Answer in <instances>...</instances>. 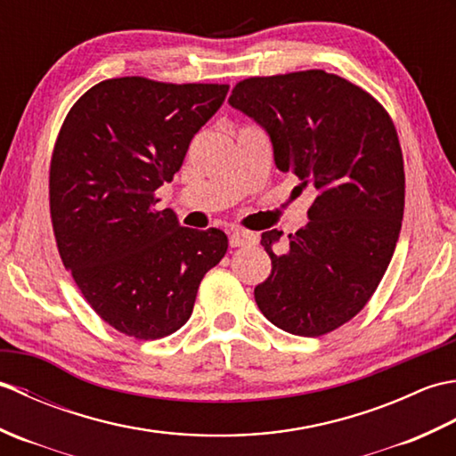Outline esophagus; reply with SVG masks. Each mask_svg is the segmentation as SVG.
Returning <instances> with one entry per match:
<instances>
[{
    "mask_svg": "<svg viewBox=\"0 0 456 456\" xmlns=\"http://www.w3.org/2000/svg\"><path fill=\"white\" fill-rule=\"evenodd\" d=\"M256 240V235L255 233H248V231H233V233L229 235V245L237 248V247H245V245H250L255 243Z\"/></svg>",
    "mask_w": 456,
    "mask_h": 456,
    "instance_id": "esophagus-1",
    "label": "esophagus"
}]
</instances>
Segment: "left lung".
Instances as JSON below:
<instances>
[{"instance_id":"obj_1","label":"left lung","mask_w":456,"mask_h":456,"mask_svg":"<svg viewBox=\"0 0 456 456\" xmlns=\"http://www.w3.org/2000/svg\"><path fill=\"white\" fill-rule=\"evenodd\" d=\"M233 108L268 131L274 162L317 196L309 223L276 243L260 239L273 273L255 288L270 323L299 337H322L361 312L376 292L398 243L403 157L394 121L361 86L325 70L240 80Z\"/></svg>"}]
</instances>
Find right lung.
<instances>
[{
  "label": "right lung",
  "mask_w": 456,
  "mask_h": 456,
  "mask_svg": "<svg viewBox=\"0 0 456 456\" xmlns=\"http://www.w3.org/2000/svg\"><path fill=\"white\" fill-rule=\"evenodd\" d=\"M227 84L123 76L92 86L54 142L48 201L58 253L84 299L119 333L154 341L188 322L227 235L182 227L157 191L225 100Z\"/></svg>",
  "instance_id": "obj_1"
}]
</instances>
